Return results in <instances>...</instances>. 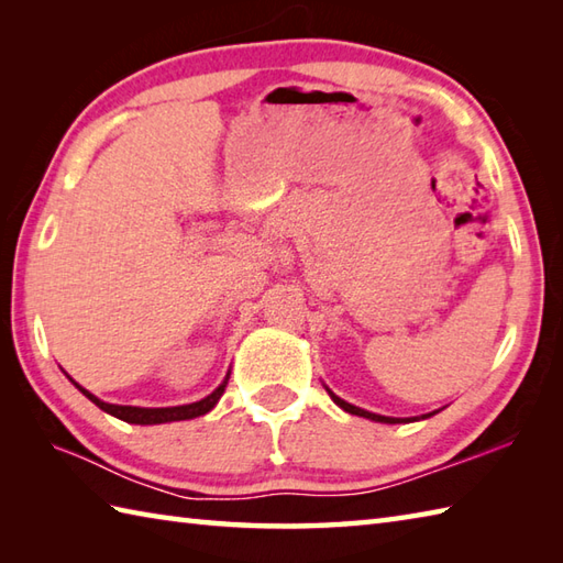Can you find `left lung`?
Returning a JSON list of instances; mask_svg holds the SVG:
<instances>
[{"mask_svg": "<svg viewBox=\"0 0 563 563\" xmlns=\"http://www.w3.org/2000/svg\"><path fill=\"white\" fill-rule=\"evenodd\" d=\"M327 391H329V397L333 399V404L341 406L343 411H349V413H353V416H363V418H369V421H377V423H409V421H416V418H391V416L369 413V411H365V409H357V406H353V404H349V401H343V399L336 397V394H333L329 387H327ZM428 416H433V413H426V416H421V418H428Z\"/></svg>", "mask_w": 563, "mask_h": 563, "instance_id": "8db88e82", "label": "left lung"}]
</instances>
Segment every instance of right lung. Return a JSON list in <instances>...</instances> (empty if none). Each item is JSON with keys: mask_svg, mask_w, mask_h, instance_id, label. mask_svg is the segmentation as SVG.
I'll list each match as a JSON object with an SVG mask.
<instances>
[{"mask_svg": "<svg viewBox=\"0 0 563 563\" xmlns=\"http://www.w3.org/2000/svg\"><path fill=\"white\" fill-rule=\"evenodd\" d=\"M227 379H230V375L224 377L222 385L214 389L212 394H208L206 399L200 401H194V404H184V406H166V409H142V406H121V404H106L101 399L93 397L91 391H87L84 387H79L75 379V387L87 397L89 401H93L99 406L101 411L111 413L115 418H121V421L125 423H135V426H157V423H172V421H188V418H196V416H202L208 413L210 409H214V404L220 401V397L224 394V387H227Z\"/></svg>", "mask_w": 563, "mask_h": 563, "instance_id": "right-lung-1", "label": "right lung"}]
</instances>
